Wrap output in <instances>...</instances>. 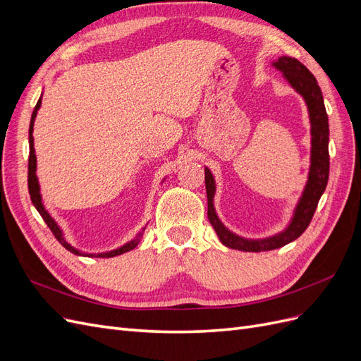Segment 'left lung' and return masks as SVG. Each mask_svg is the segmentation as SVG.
Returning a JSON list of instances; mask_svg holds the SVG:
<instances>
[{
  "instance_id": "obj_1",
  "label": "left lung",
  "mask_w": 361,
  "mask_h": 361,
  "mask_svg": "<svg viewBox=\"0 0 361 361\" xmlns=\"http://www.w3.org/2000/svg\"><path fill=\"white\" fill-rule=\"evenodd\" d=\"M272 66L280 71L285 76V80L290 84L292 89L298 94L302 96V99L307 105L309 118H310V135H312V149H310V169L307 182H305L304 191L301 197L295 206L293 215L285 231H281L276 235L262 238V239H251L244 238L233 233L232 231L221 223L216 215L214 197L216 191L215 179L211 170L204 167V183H206V194H207V218L216 232L218 238L223 245L241 250V251H269L276 250L283 245H286L295 239L300 238L305 228L309 227L312 216L316 211V206L321 199V195L325 191L326 182H329L330 173V155H329V116L325 111L322 92L318 85L312 72L300 63L297 59L292 57H280L276 61H272Z\"/></svg>"
}]
</instances>
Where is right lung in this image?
Wrapping results in <instances>:
<instances>
[{"label": "right lung", "instance_id": "1", "mask_svg": "<svg viewBox=\"0 0 361 361\" xmlns=\"http://www.w3.org/2000/svg\"><path fill=\"white\" fill-rule=\"evenodd\" d=\"M42 105V97L37 101L36 106H35V111H32L31 114V122H30V129H28V141H30V158H28V191H30V197H31V202L32 204L36 206L37 212L42 215L43 220H45V223L48 224V227L51 228V232L54 233V236L57 238V241L66 248L69 250L71 253L76 255V256H85V257H114V256H118V255H123L126 253V251H130L134 250L138 243L141 241V236H143L145 233V228L143 227L141 231L130 239V241H128L126 244H123L122 247H118L116 250H111V251H105V253H85V251H81L78 248H75L73 245H71L66 238H64V233L60 228V226L57 224V221L54 220V218L51 216V214L47 211L45 204H43V200H42V194H40V185H39V179H37V174H36V170H37V159H36V150H35V138H32V128H35V120H36V116H37V111L39 108Z\"/></svg>", "mask_w": 361, "mask_h": 361}]
</instances>
